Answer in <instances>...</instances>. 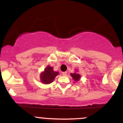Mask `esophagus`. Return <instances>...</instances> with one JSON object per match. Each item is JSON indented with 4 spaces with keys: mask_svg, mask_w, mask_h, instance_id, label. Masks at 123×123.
I'll use <instances>...</instances> for the list:
<instances>
[{
    "mask_svg": "<svg viewBox=\"0 0 123 123\" xmlns=\"http://www.w3.org/2000/svg\"><path fill=\"white\" fill-rule=\"evenodd\" d=\"M66 74H67V72H62L63 76H66Z\"/></svg>",
    "mask_w": 123,
    "mask_h": 123,
    "instance_id": "obj_1",
    "label": "esophagus"
}]
</instances>
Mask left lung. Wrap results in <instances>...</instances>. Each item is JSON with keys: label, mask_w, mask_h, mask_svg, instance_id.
Returning <instances> with one entry per match:
<instances>
[{"label": "left lung", "mask_w": 123, "mask_h": 123, "mask_svg": "<svg viewBox=\"0 0 123 123\" xmlns=\"http://www.w3.org/2000/svg\"><path fill=\"white\" fill-rule=\"evenodd\" d=\"M71 76L72 77H73V79H74L75 81H78L80 79V76L79 74H78V73H71Z\"/></svg>", "instance_id": "left-lung-1"}]
</instances>
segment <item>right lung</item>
I'll return each instance as SVG.
<instances>
[{
	"instance_id": "1",
	"label": "right lung",
	"mask_w": 123,
	"mask_h": 123,
	"mask_svg": "<svg viewBox=\"0 0 123 123\" xmlns=\"http://www.w3.org/2000/svg\"><path fill=\"white\" fill-rule=\"evenodd\" d=\"M58 74V72H54L53 68L48 66L44 69V72L42 73L40 76L41 81L45 84H50L53 82L55 77Z\"/></svg>"
}]
</instances>
